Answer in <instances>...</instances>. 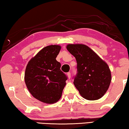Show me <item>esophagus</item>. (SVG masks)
Wrapping results in <instances>:
<instances>
[{
	"instance_id": "1",
	"label": "esophagus",
	"mask_w": 129,
	"mask_h": 129,
	"mask_svg": "<svg viewBox=\"0 0 129 129\" xmlns=\"http://www.w3.org/2000/svg\"><path fill=\"white\" fill-rule=\"evenodd\" d=\"M67 75H68V78H69V79H70V77H71V73H70V72H68V73H67Z\"/></svg>"
}]
</instances>
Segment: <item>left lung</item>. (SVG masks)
<instances>
[{"label":"left lung","instance_id":"obj_1","mask_svg":"<svg viewBox=\"0 0 129 129\" xmlns=\"http://www.w3.org/2000/svg\"><path fill=\"white\" fill-rule=\"evenodd\" d=\"M67 49L77 61V73L73 77V83L80 95L88 100L101 98L111 81L108 64L85 45L69 44Z\"/></svg>","mask_w":129,"mask_h":129}]
</instances>
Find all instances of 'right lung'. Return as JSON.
I'll use <instances>...</instances> for the list:
<instances>
[{
	"label": "right lung",
	"mask_w": 129,
	"mask_h": 129,
	"mask_svg": "<svg viewBox=\"0 0 129 129\" xmlns=\"http://www.w3.org/2000/svg\"><path fill=\"white\" fill-rule=\"evenodd\" d=\"M59 45L43 48L31 59L26 67L25 84L35 98L46 104H53L61 98L68 77L56 60L60 51Z\"/></svg>",
	"instance_id": "1"
}]
</instances>
